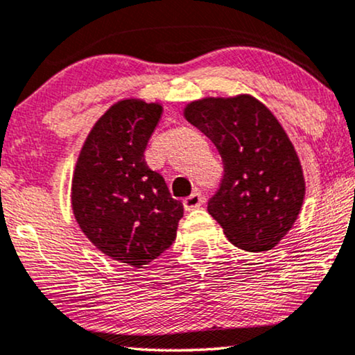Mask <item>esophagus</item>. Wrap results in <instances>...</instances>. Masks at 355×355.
<instances>
[{
    "mask_svg": "<svg viewBox=\"0 0 355 355\" xmlns=\"http://www.w3.org/2000/svg\"><path fill=\"white\" fill-rule=\"evenodd\" d=\"M202 202H205V198H202L201 191H193L190 196H187L185 200H183V206H185L187 211H191L195 209V207H200Z\"/></svg>",
    "mask_w": 355,
    "mask_h": 355,
    "instance_id": "esophagus-1",
    "label": "esophagus"
}]
</instances>
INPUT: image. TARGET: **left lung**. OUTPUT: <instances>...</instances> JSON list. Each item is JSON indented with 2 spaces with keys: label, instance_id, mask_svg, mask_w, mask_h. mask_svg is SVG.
I'll return each instance as SVG.
<instances>
[{
  "label": "left lung",
  "instance_id": "1",
  "mask_svg": "<svg viewBox=\"0 0 355 355\" xmlns=\"http://www.w3.org/2000/svg\"><path fill=\"white\" fill-rule=\"evenodd\" d=\"M185 116L224 162L207 212L235 247L271 250L294 225L305 196L299 157L279 121L250 96L191 102Z\"/></svg>",
  "mask_w": 355,
  "mask_h": 355
}]
</instances>
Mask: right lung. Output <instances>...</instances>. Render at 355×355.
<instances>
[{"mask_svg":"<svg viewBox=\"0 0 355 355\" xmlns=\"http://www.w3.org/2000/svg\"><path fill=\"white\" fill-rule=\"evenodd\" d=\"M162 107L121 101L103 113L76 164L73 211L83 232L116 261L141 268L160 257L177 235L183 205L144 150Z\"/></svg>","mask_w":355,"mask_h":355,"instance_id":"obj_1","label":"right lung"}]
</instances>
